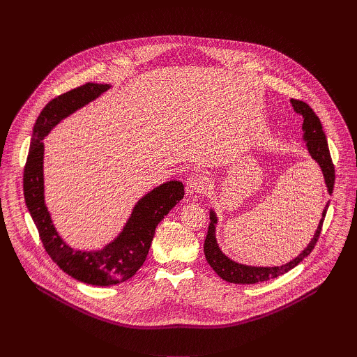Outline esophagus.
<instances>
[{"label":"esophagus","instance_id":"1","mask_svg":"<svg viewBox=\"0 0 357 357\" xmlns=\"http://www.w3.org/2000/svg\"><path fill=\"white\" fill-rule=\"evenodd\" d=\"M211 189V179L203 175V174H197V175H192L188 182H186V192L189 195L193 193H205Z\"/></svg>","mask_w":357,"mask_h":357}]
</instances>
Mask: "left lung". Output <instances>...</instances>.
<instances>
[{"label": "left lung", "instance_id": "1", "mask_svg": "<svg viewBox=\"0 0 357 357\" xmlns=\"http://www.w3.org/2000/svg\"><path fill=\"white\" fill-rule=\"evenodd\" d=\"M291 105L294 110L302 116L303 123H302V131H303V139L307 141V148L310 151L311 157L319 164L324 176H325V183L328 186V192L332 193L333 185H335V165L331 158V152L326 141V135L322 130V124L319 117L315 114V112L310 107L308 103H305L302 100L291 98ZM329 203L326 205L325 211L322 212V219L318 225V229L314 234V238L308 244V247L305 248L298 257H295L292 261L280 266V267H252V266H244L238 264L229 257H226L219 248L216 243V236H215V225L218 222L216 215L211 212V225L208 229V234L205 238V245H203V250H205V257L209 263V266L216 271V274L223 278L227 282L233 284H257L263 281H268L271 278H277L294 267H296L305 257H308L311 251L315 248V244L319 240L321 231H322V225L326 216Z\"/></svg>", "mask_w": 357, "mask_h": 357}]
</instances>
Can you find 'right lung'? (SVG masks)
Here are the masks:
<instances>
[{
  "mask_svg": "<svg viewBox=\"0 0 357 357\" xmlns=\"http://www.w3.org/2000/svg\"><path fill=\"white\" fill-rule=\"evenodd\" d=\"M109 87V84L86 83L50 100L33 126L24 168L25 203L47 256L75 280L100 287L124 282L141 268L158 223L185 195L183 183L179 181H169L146 193L138 200L120 236L103 250L73 251L62 241L43 200L42 139L62 119L87 105Z\"/></svg>",
  "mask_w": 357,
  "mask_h": 357,
  "instance_id": "1",
  "label": "right lung"
}]
</instances>
